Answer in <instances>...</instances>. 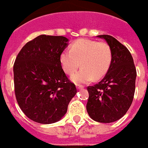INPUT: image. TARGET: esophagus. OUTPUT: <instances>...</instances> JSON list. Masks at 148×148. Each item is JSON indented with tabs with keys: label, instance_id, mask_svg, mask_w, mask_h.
<instances>
[{
	"label": "esophagus",
	"instance_id": "esophagus-1",
	"mask_svg": "<svg viewBox=\"0 0 148 148\" xmlns=\"http://www.w3.org/2000/svg\"><path fill=\"white\" fill-rule=\"evenodd\" d=\"M76 88H77V90H82L84 87H83V86H82V85H76Z\"/></svg>",
	"mask_w": 148,
	"mask_h": 148
}]
</instances>
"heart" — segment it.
Returning a JSON list of instances; mask_svg holds the SVG:
<instances>
[{
  "mask_svg": "<svg viewBox=\"0 0 148 148\" xmlns=\"http://www.w3.org/2000/svg\"><path fill=\"white\" fill-rule=\"evenodd\" d=\"M112 53L107 43L88 39L77 40L71 45V49H65L60 54V63L66 74H73L81 63V70L71 77L75 84L103 77L110 69Z\"/></svg>",
  "mask_w": 148,
  "mask_h": 148,
  "instance_id": "1",
  "label": "heart"
}]
</instances>
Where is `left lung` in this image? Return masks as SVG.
Masks as SVG:
<instances>
[{"label":"left lung","mask_w":148,"mask_h":148,"mask_svg":"<svg viewBox=\"0 0 148 148\" xmlns=\"http://www.w3.org/2000/svg\"><path fill=\"white\" fill-rule=\"evenodd\" d=\"M109 45L112 61L108 72L98 84L88 86L86 110L96 122L109 123L120 119L132 105L136 70L127 47L110 35H99Z\"/></svg>","instance_id":"left-lung-1"}]
</instances>
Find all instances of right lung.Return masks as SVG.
<instances>
[{
  "label": "right lung",
  "mask_w": 148,
  "mask_h": 148,
  "mask_svg": "<svg viewBox=\"0 0 148 148\" xmlns=\"http://www.w3.org/2000/svg\"><path fill=\"white\" fill-rule=\"evenodd\" d=\"M68 42L62 36L40 35L24 45L15 60L16 101L24 114L36 123L59 121L77 93L60 63V54Z\"/></svg>",
  "instance_id": "obj_1"
}]
</instances>
